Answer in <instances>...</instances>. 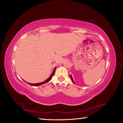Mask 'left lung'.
<instances>
[{
	"label": "left lung",
	"instance_id": "8db88e82",
	"mask_svg": "<svg viewBox=\"0 0 123 123\" xmlns=\"http://www.w3.org/2000/svg\"><path fill=\"white\" fill-rule=\"evenodd\" d=\"M70 78H71V79H72V81L74 83V81H73V78H72V76L71 75H70ZM75 84V83H74Z\"/></svg>",
	"mask_w": 123,
	"mask_h": 123
}]
</instances>
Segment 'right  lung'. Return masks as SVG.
Returning a JSON list of instances; mask_svg holds the SVG:
<instances>
[{
    "label": "right lung",
    "mask_w": 123,
    "mask_h": 123,
    "mask_svg": "<svg viewBox=\"0 0 123 123\" xmlns=\"http://www.w3.org/2000/svg\"><path fill=\"white\" fill-rule=\"evenodd\" d=\"M55 69H56V68H55V69H54V71H53V73H52V74L50 76L48 79H47L46 80L42 82H41V83H37V84H30V83H28V82H26L27 83V84H28L29 85H31V86H39V85H41L44 84H45V83L49 82V81H50V80H51V79H52V77L53 76V75H54V73H55Z\"/></svg>",
    "instance_id": "right-lung-1"
}]
</instances>
